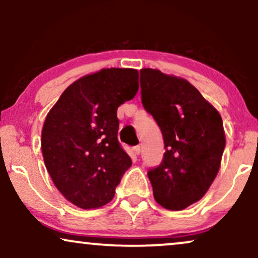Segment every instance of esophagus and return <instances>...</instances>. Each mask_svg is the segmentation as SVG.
Listing matches in <instances>:
<instances>
[{
  "label": "esophagus",
  "mask_w": 258,
  "mask_h": 258,
  "mask_svg": "<svg viewBox=\"0 0 258 258\" xmlns=\"http://www.w3.org/2000/svg\"><path fill=\"white\" fill-rule=\"evenodd\" d=\"M133 152H135L136 155H139V154H141V147L136 146L135 148H133Z\"/></svg>",
  "instance_id": "esophagus-1"
}]
</instances>
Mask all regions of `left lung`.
I'll return each mask as SVG.
<instances>
[{
	"label": "left lung",
	"instance_id": "left-lung-1",
	"mask_svg": "<svg viewBox=\"0 0 258 258\" xmlns=\"http://www.w3.org/2000/svg\"><path fill=\"white\" fill-rule=\"evenodd\" d=\"M141 88L144 109L161 130L166 149L161 164L148 171L154 199L179 211L199 201L217 176L226 147L222 117L182 78L142 69Z\"/></svg>",
	"mask_w": 258,
	"mask_h": 258
}]
</instances>
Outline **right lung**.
Segmentation results:
<instances>
[{"label":"right lung","mask_w":258,"mask_h":258,"mask_svg":"<svg viewBox=\"0 0 258 258\" xmlns=\"http://www.w3.org/2000/svg\"><path fill=\"white\" fill-rule=\"evenodd\" d=\"M136 69L110 68L76 80L44 120L41 149L49 176L84 210L106 205L132 160L117 141V108L137 93Z\"/></svg>","instance_id":"right-lung-1"}]
</instances>
